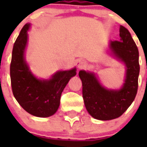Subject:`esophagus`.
Wrapping results in <instances>:
<instances>
[{"label":"esophagus","mask_w":147,"mask_h":147,"mask_svg":"<svg viewBox=\"0 0 147 147\" xmlns=\"http://www.w3.org/2000/svg\"><path fill=\"white\" fill-rule=\"evenodd\" d=\"M76 65H77V67H79L80 69H81V68L86 67L87 62L86 61L84 60V59H79V60L76 62Z\"/></svg>","instance_id":"esophagus-1"}]
</instances>
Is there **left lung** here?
Segmentation results:
<instances>
[{"label": "left lung", "instance_id": "8db88e82", "mask_svg": "<svg viewBox=\"0 0 147 147\" xmlns=\"http://www.w3.org/2000/svg\"><path fill=\"white\" fill-rule=\"evenodd\" d=\"M120 40L110 41V49L115 58L126 65L124 83L119 90L104 88L93 73L80 71L82 96L88 112L94 119L107 121L119 118L134 101L138 86L139 53L130 33L121 26Z\"/></svg>", "mask_w": 147, "mask_h": 147}]
</instances>
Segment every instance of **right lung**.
I'll use <instances>...</instances> for the list:
<instances>
[{"label": "right lung", "instance_id": "right-lung-1", "mask_svg": "<svg viewBox=\"0 0 147 147\" xmlns=\"http://www.w3.org/2000/svg\"><path fill=\"white\" fill-rule=\"evenodd\" d=\"M29 27L30 23L23 27L13 46L10 64L11 89L15 98L26 112L37 117H49L59 108L61 94L70 79L76 74V69L58 71L50 80L35 77L24 57Z\"/></svg>", "mask_w": 147, "mask_h": 147}]
</instances>
